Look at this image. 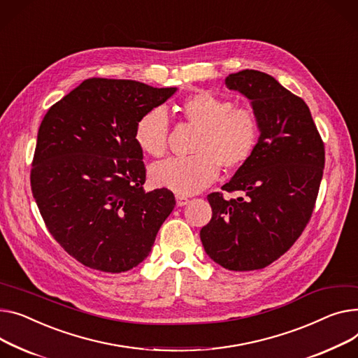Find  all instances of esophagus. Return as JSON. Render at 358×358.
<instances>
[{"instance_id": "1", "label": "esophagus", "mask_w": 358, "mask_h": 358, "mask_svg": "<svg viewBox=\"0 0 358 358\" xmlns=\"http://www.w3.org/2000/svg\"><path fill=\"white\" fill-rule=\"evenodd\" d=\"M176 201H177V206L182 207V206H185L188 203V199L185 196H182V194H177L176 196Z\"/></svg>"}]
</instances>
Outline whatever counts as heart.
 Masks as SVG:
<instances>
[{
    "label": "heart",
    "mask_w": 358,
    "mask_h": 358,
    "mask_svg": "<svg viewBox=\"0 0 358 358\" xmlns=\"http://www.w3.org/2000/svg\"><path fill=\"white\" fill-rule=\"evenodd\" d=\"M184 121L199 129L188 158H174L154 165L150 177L158 185L178 194H196L208 187L220 173L236 171L253 157L260 124L253 109L234 106V102L211 92H196L181 106ZM170 121L162 108L142 115L134 129V139L142 152L161 158L169 150Z\"/></svg>",
    "instance_id": "b5f03b06"
}]
</instances>
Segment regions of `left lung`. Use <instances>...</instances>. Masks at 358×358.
<instances>
[{
    "instance_id": "obj_1",
    "label": "left lung",
    "mask_w": 358,
    "mask_h": 358,
    "mask_svg": "<svg viewBox=\"0 0 358 358\" xmlns=\"http://www.w3.org/2000/svg\"><path fill=\"white\" fill-rule=\"evenodd\" d=\"M224 82L252 101L260 139L248 164L222 187L242 197L207 196L213 214L200 237L220 266L264 269L292 248L311 220L325 148L308 105L272 76L246 69Z\"/></svg>"
}]
</instances>
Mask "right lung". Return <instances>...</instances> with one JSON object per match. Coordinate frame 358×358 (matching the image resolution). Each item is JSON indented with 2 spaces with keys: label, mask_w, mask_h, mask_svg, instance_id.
<instances>
[{
  "label": "right lung",
  "mask_w": 358,
  "mask_h": 358,
  "mask_svg": "<svg viewBox=\"0 0 358 358\" xmlns=\"http://www.w3.org/2000/svg\"><path fill=\"white\" fill-rule=\"evenodd\" d=\"M176 90L92 78L44 115L31 192L47 230L82 265L121 273L150 255L176 197L169 188L144 192L147 170L134 129Z\"/></svg>",
  "instance_id": "1"
}]
</instances>
